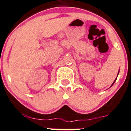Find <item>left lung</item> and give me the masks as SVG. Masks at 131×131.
Segmentation results:
<instances>
[{
    "mask_svg": "<svg viewBox=\"0 0 131 131\" xmlns=\"http://www.w3.org/2000/svg\"><path fill=\"white\" fill-rule=\"evenodd\" d=\"M118 73H119V71H118ZM118 75H117V76H118ZM117 78H116L115 80H114V82H113V84H112V85H113V84H114V83H115V81H116V80H117ZM112 85H111V86H112Z\"/></svg>",
    "mask_w": 131,
    "mask_h": 131,
    "instance_id": "obj_1",
    "label": "left lung"
}]
</instances>
